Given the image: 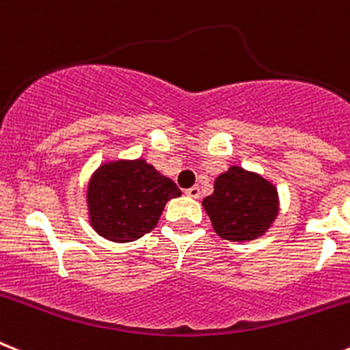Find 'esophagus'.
Masks as SVG:
<instances>
[{
	"mask_svg": "<svg viewBox=\"0 0 350 350\" xmlns=\"http://www.w3.org/2000/svg\"><path fill=\"white\" fill-rule=\"evenodd\" d=\"M186 195L189 196V198L198 200L200 196H202V191H200V187H198V186H193V187H189V189L186 191Z\"/></svg>",
	"mask_w": 350,
	"mask_h": 350,
	"instance_id": "obj_1",
	"label": "esophagus"
}]
</instances>
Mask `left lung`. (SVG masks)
I'll return each mask as SVG.
<instances>
[{"instance_id": "1", "label": "left lung", "mask_w": 350, "mask_h": 350, "mask_svg": "<svg viewBox=\"0 0 350 350\" xmlns=\"http://www.w3.org/2000/svg\"><path fill=\"white\" fill-rule=\"evenodd\" d=\"M202 205L214 232L230 243L262 237L280 214V196L273 182L235 164L217 175L214 193Z\"/></svg>"}]
</instances>
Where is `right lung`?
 I'll return each mask as SVG.
<instances>
[{"label":"right lung","instance_id":"1","mask_svg":"<svg viewBox=\"0 0 350 350\" xmlns=\"http://www.w3.org/2000/svg\"><path fill=\"white\" fill-rule=\"evenodd\" d=\"M182 195L177 184L146 159L98 164L86 186L90 226L113 243H133L155 228L164 205Z\"/></svg>","mask_w":350,"mask_h":350}]
</instances>
